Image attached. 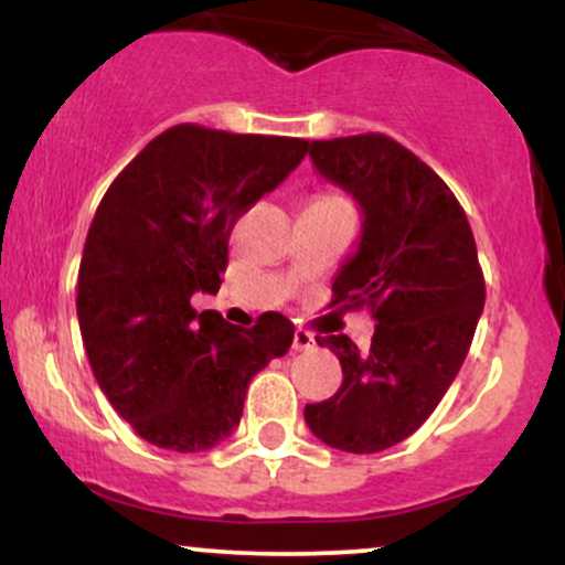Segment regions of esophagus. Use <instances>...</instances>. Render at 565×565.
I'll list each match as a JSON object with an SVG mask.
<instances>
[{"instance_id": "esophagus-1", "label": "esophagus", "mask_w": 565, "mask_h": 565, "mask_svg": "<svg viewBox=\"0 0 565 565\" xmlns=\"http://www.w3.org/2000/svg\"><path fill=\"white\" fill-rule=\"evenodd\" d=\"M313 345H316L313 334H310L308 329H297V332H295V342H291V348H295V350H310Z\"/></svg>"}]
</instances>
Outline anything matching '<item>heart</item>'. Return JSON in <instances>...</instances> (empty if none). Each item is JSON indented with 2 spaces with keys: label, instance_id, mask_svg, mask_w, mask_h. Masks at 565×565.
<instances>
[{
  "label": "heart",
  "instance_id": "b5f03b06",
  "mask_svg": "<svg viewBox=\"0 0 565 565\" xmlns=\"http://www.w3.org/2000/svg\"><path fill=\"white\" fill-rule=\"evenodd\" d=\"M310 204H337V206H350V204H348V199H345V196H340V193H334V191H329V193H319V196H316L313 201H310Z\"/></svg>",
  "mask_w": 565,
  "mask_h": 565
}]
</instances>
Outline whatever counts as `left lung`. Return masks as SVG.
<instances>
[{"instance_id":"8db88e82","label":"left lung","mask_w":565,"mask_h":565,"mask_svg":"<svg viewBox=\"0 0 565 565\" xmlns=\"http://www.w3.org/2000/svg\"><path fill=\"white\" fill-rule=\"evenodd\" d=\"M310 159L361 204L359 252L332 284V305L372 310V345L319 334L342 364V387L305 406L332 449L374 454L412 436L468 355L486 284L468 215L423 159L382 132L313 140Z\"/></svg>"}]
</instances>
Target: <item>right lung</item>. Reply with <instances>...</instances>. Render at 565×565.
Returning <instances> with one entry per match:
<instances>
[{
  "instance_id": "right-lung-1",
  "label": "right lung",
  "mask_w": 565,
  "mask_h": 565,
  "mask_svg": "<svg viewBox=\"0 0 565 565\" xmlns=\"http://www.w3.org/2000/svg\"><path fill=\"white\" fill-rule=\"evenodd\" d=\"M308 140L174 125L116 174L89 225L76 316L97 385L148 444L206 451L236 430L252 377L284 355L295 323L252 329L196 313L228 268L236 220L308 153Z\"/></svg>"
}]
</instances>
